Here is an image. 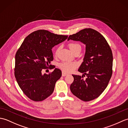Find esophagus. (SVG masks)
<instances>
[{
  "label": "esophagus",
  "instance_id": "34e87169",
  "mask_svg": "<svg viewBox=\"0 0 128 128\" xmlns=\"http://www.w3.org/2000/svg\"><path fill=\"white\" fill-rule=\"evenodd\" d=\"M68 75V74H67V73L65 72H62V76H66Z\"/></svg>",
  "mask_w": 128,
  "mask_h": 128
}]
</instances>
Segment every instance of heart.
Instances as JSON below:
<instances>
[{"label":"heart","instance_id":"1","mask_svg":"<svg viewBox=\"0 0 128 128\" xmlns=\"http://www.w3.org/2000/svg\"><path fill=\"white\" fill-rule=\"evenodd\" d=\"M69 48L73 53L78 50H81V46L77 43H70L68 45ZM60 50V47L56 48L55 52V56H57ZM60 68L64 72H72L77 66V64L73 62H62L59 65Z\"/></svg>","mask_w":128,"mask_h":128}]
</instances>
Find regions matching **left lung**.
I'll use <instances>...</instances> for the list:
<instances>
[{
  "instance_id": "left-lung-1",
  "label": "left lung",
  "mask_w": 128,
  "mask_h": 128,
  "mask_svg": "<svg viewBox=\"0 0 128 128\" xmlns=\"http://www.w3.org/2000/svg\"><path fill=\"white\" fill-rule=\"evenodd\" d=\"M80 41L86 46L85 54L78 71L82 76L72 75V94L83 101L96 98L104 91L112 74L113 54L104 37L92 28H85L70 35L68 40ZM86 74V80L83 78Z\"/></svg>"
}]
</instances>
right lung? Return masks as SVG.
Returning a JSON list of instances; mask_svg holds the SVG:
<instances>
[{"mask_svg":"<svg viewBox=\"0 0 128 128\" xmlns=\"http://www.w3.org/2000/svg\"><path fill=\"white\" fill-rule=\"evenodd\" d=\"M68 36L44 30L27 36L15 55V76L18 86L29 98L42 101L53 93L56 83L62 76L55 68L50 74H42L53 60L52 49L67 39Z\"/></svg>","mask_w":128,"mask_h":128,"instance_id":"obj_1","label":"right lung"}]
</instances>
